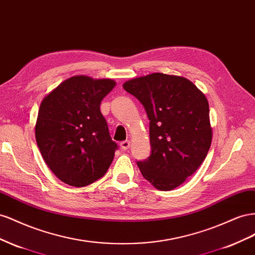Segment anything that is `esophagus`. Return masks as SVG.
<instances>
[{"label": "esophagus", "instance_id": "esophagus-1", "mask_svg": "<svg viewBox=\"0 0 255 255\" xmlns=\"http://www.w3.org/2000/svg\"><path fill=\"white\" fill-rule=\"evenodd\" d=\"M120 145H121V148L123 150H127L130 147V142L129 141H123Z\"/></svg>", "mask_w": 255, "mask_h": 255}]
</instances>
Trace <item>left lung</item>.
I'll return each instance as SVG.
<instances>
[{"label":"left lung","mask_w":255,"mask_h":255,"mask_svg":"<svg viewBox=\"0 0 255 255\" xmlns=\"http://www.w3.org/2000/svg\"><path fill=\"white\" fill-rule=\"evenodd\" d=\"M123 87L149 120L151 152L137 166L158 190H173L200 168L212 144L207 98L190 80L160 72L128 80Z\"/></svg>","instance_id":"1"}]
</instances>
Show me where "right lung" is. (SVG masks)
<instances>
[{
    "label": "right lung",
    "mask_w": 255,
    "mask_h": 255,
    "mask_svg": "<svg viewBox=\"0 0 255 255\" xmlns=\"http://www.w3.org/2000/svg\"><path fill=\"white\" fill-rule=\"evenodd\" d=\"M116 82L75 76L43 97L35 125L36 142L49 169L63 183L84 187L103 177L118 144L100 104Z\"/></svg>",
    "instance_id": "1"
}]
</instances>
